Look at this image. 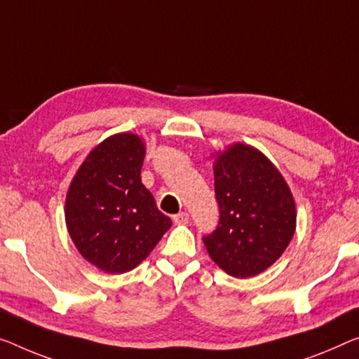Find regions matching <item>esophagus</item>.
<instances>
[{
	"instance_id": "obj_1",
	"label": "esophagus",
	"mask_w": 359,
	"mask_h": 359,
	"mask_svg": "<svg viewBox=\"0 0 359 359\" xmlns=\"http://www.w3.org/2000/svg\"><path fill=\"white\" fill-rule=\"evenodd\" d=\"M173 222L175 224H187L189 223V215L186 212H180L178 215H175L173 217Z\"/></svg>"
}]
</instances>
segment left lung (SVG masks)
<instances>
[{"instance_id": "left-lung-1", "label": "left lung", "mask_w": 359, "mask_h": 359, "mask_svg": "<svg viewBox=\"0 0 359 359\" xmlns=\"http://www.w3.org/2000/svg\"><path fill=\"white\" fill-rule=\"evenodd\" d=\"M219 222L203 236L208 255L234 278L260 274L295 233V202L279 170L258 149L236 142L213 163Z\"/></svg>"}]
</instances>
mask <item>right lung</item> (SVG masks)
Segmentation results:
<instances>
[{"label": "right lung", "instance_id": "add662e5", "mask_svg": "<svg viewBox=\"0 0 359 359\" xmlns=\"http://www.w3.org/2000/svg\"><path fill=\"white\" fill-rule=\"evenodd\" d=\"M144 156L137 135L107 137L81 163L65 198V223L76 250L110 274L136 268L172 226L141 183Z\"/></svg>", "mask_w": 359, "mask_h": 359}]
</instances>
